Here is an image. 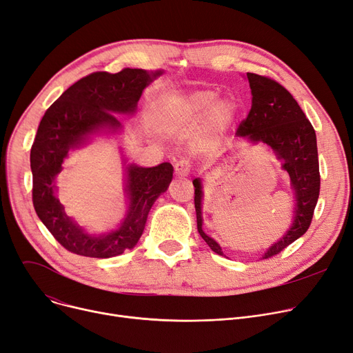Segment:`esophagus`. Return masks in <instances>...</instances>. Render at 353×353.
<instances>
[{"mask_svg": "<svg viewBox=\"0 0 353 353\" xmlns=\"http://www.w3.org/2000/svg\"><path fill=\"white\" fill-rule=\"evenodd\" d=\"M174 173L179 177H184V176H189L190 173V163L188 159H180L174 163Z\"/></svg>", "mask_w": 353, "mask_h": 353, "instance_id": "34e87169", "label": "esophagus"}]
</instances>
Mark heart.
<instances>
[{
  "mask_svg": "<svg viewBox=\"0 0 353 353\" xmlns=\"http://www.w3.org/2000/svg\"><path fill=\"white\" fill-rule=\"evenodd\" d=\"M217 91L197 90L169 101L165 116L174 127L192 125L209 111V124L214 133H223L234 119V105L228 99L217 100Z\"/></svg>",
  "mask_w": 353,
  "mask_h": 353,
  "instance_id": "obj_1",
  "label": "heart"
}]
</instances>
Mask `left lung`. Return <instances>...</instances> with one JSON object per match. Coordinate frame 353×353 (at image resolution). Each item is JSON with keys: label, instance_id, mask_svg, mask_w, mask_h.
<instances>
[{"label": "left lung", "instance_id": "1", "mask_svg": "<svg viewBox=\"0 0 353 353\" xmlns=\"http://www.w3.org/2000/svg\"><path fill=\"white\" fill-rule=\"evenodd\" d=\"M248 80L252 90V108L240 123L236 136L253 144L268 145L276 159L282 161V169L289 173L294 194L293 221L283 237L262 254L263 259H269L303 236L310 226L321 189L318 144L310 121L283 85L253 72H248ZM193 186L197 230L214 253L223 256L220 245L203 232L200 177L193 180Z\"/></svg>", "mask_w": 353, "mask_h": 353}]
</instances>
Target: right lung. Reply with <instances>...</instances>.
I'll list each match as a JSON object with an SVG mask.
<instances>
[{
  "instance_id": "add662e5",
  "label": "right lung",
  "mask_w": 353,
  "mask_h": 353,
  "mask_svg": "<svg viewBox=\"0 0 353 353\" xmlns=\"http://www.w3.org/2000/svg\"><path fill=\"white\" fill-rule=\"evenodd\" d=\"M161 74V70L141 68L92 72L68 87L41 119L30 154L32 205L44 226L68 252L107 259L133 249L143 234L148 212L169 189L173 179L170 163L140 167L123 159L128 200L125 217L116 230L92 234L65 214L55 184L68 152L87 145L97 134L120 133L123 125L116 114L133 116L143 90Z\"/></svg>"
}]
</instances>
